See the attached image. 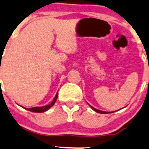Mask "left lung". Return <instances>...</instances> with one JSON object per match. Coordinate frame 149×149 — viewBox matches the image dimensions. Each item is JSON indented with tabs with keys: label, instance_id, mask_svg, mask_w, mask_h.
<instances>
[{
	"label": "left lung",
	"instance_id": "obj_1",
	"mask_svg": "<svg viewBox=\"0 0 149 149\" xmlns=\"http://www.w3.org/2000/svg\"><path fill=\"white\" fill-rule=\"evenodd\" d=\"M90 107H91V108H92L94 110V111H96V112H98V113H101V114H109V112H106V111H100V110H98V109H96L93 108V107H91V106H90Z\"/></svg>",
	"mask_w": 149,
	"mask_h": 149
}]
</instances>
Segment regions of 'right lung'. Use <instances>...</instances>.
Segmentation results:
<instances>
[{"label": "right lung", "mask_w": 149, "mask_h": 149, "mask_svg": "<svg viewBox=\"0 0 149 149\" xmlns=\"http://www.w3.org/2000/svg\"><path fill=\"white\" fill-rule=\"evenodd\" d=\"M57 97H58V92H57L55 98H54V99L53 100L52 102H51L50 104H48V105L44 106V107H33V108L26 109H27L28 111H32V112H38V113L44 112V111H47L48 109H49L51 107H53V106L54 105V104H55L56 101V99H57Z\"/></svg>", "instance_id": "1"}]
</instances>
